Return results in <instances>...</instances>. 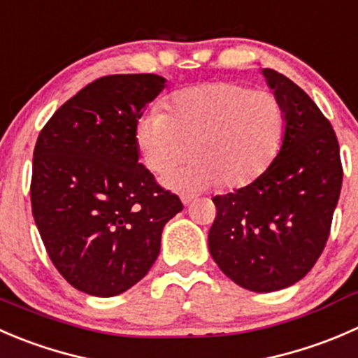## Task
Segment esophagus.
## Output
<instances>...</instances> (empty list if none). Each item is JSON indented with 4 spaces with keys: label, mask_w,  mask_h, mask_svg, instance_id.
Here are the masks:
<instances>
[{
    "label": "esophagus",
    "mask_w": 358,
    "mask_h": 358,
    "mask_svg": "<svg viewBox=\"0 0 358 358\" xmlns=\"http://www.w3.org/2000/svg\"><path fill=\"white\" fill-rule=\"evenodd\" d=\"M194 194H180V201H182L184 205H189L191 201H194Z\"/></svg>",
    "instance_id": "esophagus-1"
}]
</instances>
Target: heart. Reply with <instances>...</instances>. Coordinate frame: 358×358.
Here are the masks:
<instances>
[{
    "label": "heart",
    "instance_id": "heart-1",
    "mask_svg": "<svg viewBox=\"0 0 358 358\" xmlns=\"http://www.w3.org/2000/svg\"><path fill=\"white\" fill-rule=\"evenodd\" d=\"M285 136L280 101L264 90L217 81L176 92L164 113L136 123V146L153 174L187 167L167 179L174 189L212 186L242 189L270 169Z\"/></svg>",
    "mask_w": 358,
    "mask_h": 358
}]
</instances>
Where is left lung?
<instances>
[{"label":"left lung","mask_w":358,"mask_h":358,"mask_svg":"<svg viewBox=\"0 0 358 358\" xmlns=\"http://www.w3.org/2000/svg\"><path fill=\"white\" fill-rule=\"evenodd\" d=\"M285 113L273 164L247 187L212 198L208 250L222 273L252 292L299 282L324 250L343 182L331 122L294 81L264 69Z\"/></svg>","instance_id":"1"}]
</instances>
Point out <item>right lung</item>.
<instances>
[{
  "label": "right lung",
  "mask_w": 358,
  "mask_h": 358,
  "mask_svg": "<svg viewBox=\"0 0 358 358\" xmlns=\"http://www.w3.org/2000/svg\"><path fill=\"white\" fill-rule=\"evenodd\" d=\"M158 74H111L64 102L34 146L31 207L52 263L78 291L122 294L146 277L178 194L139 164L136 123Z\"/></svg>",
  "instance_id": "right-lung-1"
}]
</instances>
